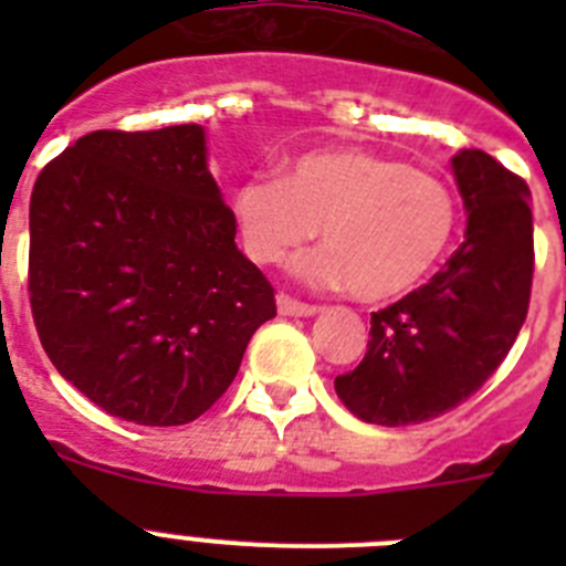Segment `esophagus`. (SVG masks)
<instances>
[{
    "instance_id": "esophagus-1",
    "label": "esophagus",
    "mask_w": 566,
    "mask_h": 566,
    "mask_svg": "<svg viewBox=\"0 0 566 566\" xmlns=\"http://www.w3.org/2000/svg\"><path fill=\"white\" fill-rule=\"evenodd\" d=\"M277 308L280 314H286V317H308V314L317 312V306L303 303V300H294L292 294H277Z\"/></svg>"
}]
</instances>
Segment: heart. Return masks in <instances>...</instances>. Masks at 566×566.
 Segmentation results:
<instances>
[{
	"instance_id": "1",
	"label": "heart",
	"mask_w": 566,
	"mask_h": 566,
	"mask_svg": "<svg viewBox=\"0 0 566 566\" xmlns=\"http://www.w3.org/2000/svg\"><path fill=\"white\" fill-rule=\"evenodd\" d=\"M249 258L283 263L323 227L326 249L303 260L314 286H348L365 303L413 289L437 266L457 227L451 189L368 149H314L289 175H254L234 189Z\"/></svg>"
}]
</instances>
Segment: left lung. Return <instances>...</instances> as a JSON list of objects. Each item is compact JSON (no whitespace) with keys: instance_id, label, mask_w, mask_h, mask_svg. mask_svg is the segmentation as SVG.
Segmentation results:
<instances>
[{"instance_id":"8db88e82","label":"left lung","mask_w":566,"mask_h":566,"mask_svg":"<svg viewBox=\"0 0 566 566\" xmlns=\"http://www.w3.org/2000/svg\"><path fill=\"white\" fill-rule=\"evenodd\" d=\"M464 243L417 292L371 314L363 363L334 379L354 417L419 424L476 394L516 343L533 289V212L524 178L482 153L453 155Z\"/></svg>"}]
</instances>
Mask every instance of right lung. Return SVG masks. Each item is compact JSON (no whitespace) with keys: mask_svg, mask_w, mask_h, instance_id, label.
Returning a JSON list of instances; mask_svg holds the SVG:
<instances>
[{"mask_svg":"<svg viewBox=\"0 0 566 566\" xmlns=\"http://www.w3.org/2000/svg\"><path fill=\"white\" fill-rule=\"evenodd\" d=\"M234 232L198 124L82 135L30 195L28 294L50 363L124 422L207 413L277 314Z\"/></svg>","mask_w":566,"mask_h":566,"instance_id":"add662e5","label":"right lung"}]
</instances>
